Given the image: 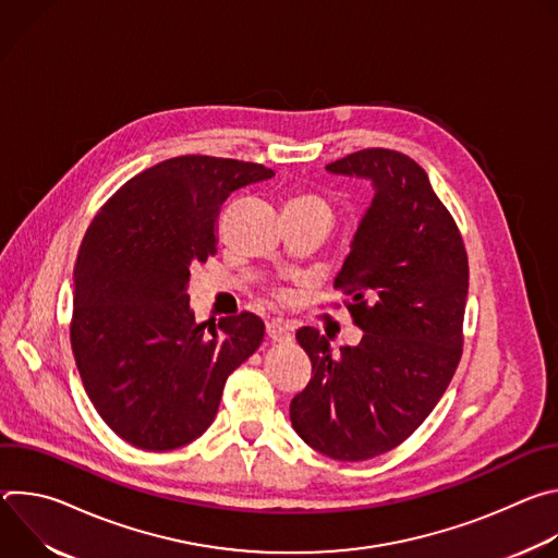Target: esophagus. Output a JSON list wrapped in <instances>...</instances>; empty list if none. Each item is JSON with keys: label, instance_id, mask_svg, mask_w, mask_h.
<instances>
[{"label": "esophagus", "instance_id": "1", "mask_svg": "<svg viewBox=\"0 0 558 558\" xmlns=\"http://www.w3.org/2000/svg\"><path fill=\"white\" fill-rule=\"evenodd\" d=\"M267 338L271 342H289L291 333L280 320H271V323H267Z\"/></svg>", "mask_w": 558, "mask_h": 558}]
</instances>
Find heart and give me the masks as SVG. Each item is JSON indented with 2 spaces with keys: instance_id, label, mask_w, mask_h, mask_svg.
<instances>
[{
  "instance_id": "b5f03b06",
  "label": "heart",
  "mask_w": 558,
  "mask_h": 558,
  "mask_svg": "<svg viewBox=\"0 0 558 558\" xmlns=\"http://www.w3.org/2000/svg\"><path fill=\"white\" fill-rule=\"evenodd\" d=\"M284 207H291V209H308V211H320L325 216H331V205L327 198L317 196L313 192H300V194H293Z\"/></svg>"
}]
</instances>
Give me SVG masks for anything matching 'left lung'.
Instances as JSON below:
<instances>
[{
  "label": "left lung",
  "instance_id": "obj_1",
  "mask_svg": "<svg viewBox=\"0 0 558 558\" xmlns=\"http://www.w3.org/2000/svg\"><path fill=\"white\" fill-rule=\"evenodd\" d=\"M327 172L373 185L336 278L364 336L333 353L317 329L295 333L311 379L289 415L317 452L364 461L411 437L448 388L463 344L468 256L428 174L407 154L368 147Z\"/></svg>",
  "mask_w": 558,
  "mask_h": 558
}]
</instances>
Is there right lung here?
I'll list each match as a JSON object with an SVG mask.
<instances>
[{"label":"right lung","mask_w":558,"mask_h":558,"mask_svg":"<svg viewBox=\"0 0 558 558\" xmlns=\"http://www.w3.org/2000/svg\"><path fill=\"white\" fill-rule=\"evenodd\" d=\"M274 170L177 156L130 179L95 216L74 265L70 342L101 420L141 450H174L214 422L225 381L263 342L254 313L205 331L190 306V269L216 254L231 192Z\"/></svg>","instance_id":"right-lung-1"}]
</instances>
